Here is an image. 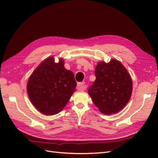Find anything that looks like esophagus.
I'll return each mask as SVG.
<instances>
[{"mask_svg":"<svg viewBox=\"0 0 158 158\" xmlns=\"http://www.w3.org/2000/svg\"><path fill=\"white\" fill-rule=\"evenodd\" d=\"M77 85L78 87V89L80 91H83V90L86 89V85H85V82H79V83H78Z\"/></svg>","mask_w":158,"mask_h":158,"instance_id":"esophagus-1","label":"esophagus"}]
</instances>
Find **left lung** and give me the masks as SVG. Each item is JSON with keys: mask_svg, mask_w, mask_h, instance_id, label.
<instances>
[{"mask_svg": "<svg viewBox=\"0 0 158 158\" xmlns=\"http://www.w3.org/2000/svg\"><path fill=\"white\" fill-rule=\"evenodd\" d=\"M95 80L88 89L94 103L102 113H116L125 107L131 97L132 82L120 62L112 59L100 62L95 70Z\"/></svg>", "mask_w": 158, "mask_h": 158, "instance_id": "1", "label": "left lung"}]
</instances>
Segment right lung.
Masks as SVG:
<instances>
[{
	"label": "right lung",
	"mask_w": 158,
	"mask_h": 158,
	"mask_svg": "<svg viewBox=\"0 0 158 158\" xmlns=\"http://www.w3.org/2000/svg\"><path fill=\"white\" fill-rule=\"evenodd\" d=\"M76 86L74 75L64 67L63 60L56 63L51 56L43 61L32 73L27 91L38 111L52 115L60 112L65 107Z\"/></svg>",
	"instance_id": "obj_1"
}]
</instances>
